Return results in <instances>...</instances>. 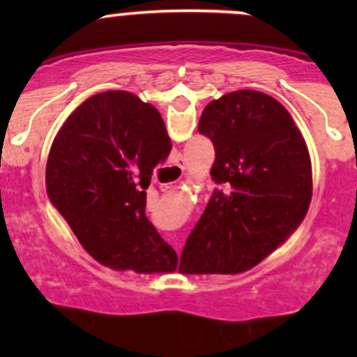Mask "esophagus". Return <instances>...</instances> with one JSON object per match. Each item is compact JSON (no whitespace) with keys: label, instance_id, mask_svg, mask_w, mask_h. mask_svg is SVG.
<instances>
[{"label":"esophagus","instance_id":"obj_1","mask_svg":"<svg viewBox=\"0 0 357 357\" xmlns=\"http://www.w3.org/2000/svg\"><path fill=\"white\" fill-rule=\"evenodd\" d=\"M171 169H172V171H174V172H178L179 178H181V176H183V169H185V165H183V157L179 155V153L174 157V160H172Z\"/></svg>","mask_w":357,"mask_h":357}]
</instances>
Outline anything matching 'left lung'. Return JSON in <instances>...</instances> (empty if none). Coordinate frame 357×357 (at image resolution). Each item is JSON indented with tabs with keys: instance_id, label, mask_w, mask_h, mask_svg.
Listing matches in <instances>:
<instances>
[{
	"instance_id": "left-lung-1",
	"label": "left lung",
	"mask_w": 357,
	"mask_h": 357,
	"mask_svg": "<svg viewBox=\"0 0 357 357\" xmlns=\"http://www.w3.org/2000/svg\"><path fill=\"white\" fill-rule=\"evenodd\" d=\"M199 132L214 145L211 176L219 188L186 240L179 273L247 271L282 245L307 212V145L289 110L254 89L208 103Z\"/></svg>"
}]
</instances>
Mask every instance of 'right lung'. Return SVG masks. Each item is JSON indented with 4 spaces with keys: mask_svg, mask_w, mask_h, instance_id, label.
<instances>
[{
    "mask_svg": "<svg viewBox=\"0 0 357 357\" xmlns=\"http://www.w3.org/2000/svg\"><path fill=\"white\" fill-rule=\"evenodd\" d=\"M171 146L158 110L128 91L93 95L53 139L50 202L103 266L136 273L178 268L176 250L145 214L153 167Z\"/></svg>",
    "mask_w": 357,
    "mask_h": 357,
    "instance_id": "obj_1",
    "label": "right lung"
}]
</instances>
